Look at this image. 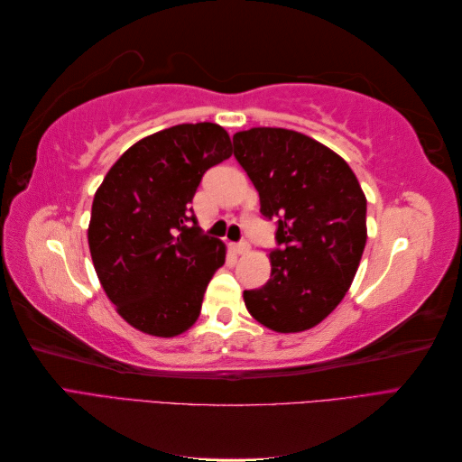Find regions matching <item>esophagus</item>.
Segmentation results:
<instances>
[{
    "label": "esophagus",
    "instance_id": "obj_1",
    "mask_svg": "<svg viewBox=\"0 0 462 462\" xmlns=\"http://www.w3.org/2000/svg\"><path fill=\"white\" fill-rule=\"evenodd\" d=\"M233 250H235L236 254H248L250 253V245L248 243H239V245L233 246Z\"/></svg>",
    "mask_w": 462,
    "mask_h": 462
}]
</instances>
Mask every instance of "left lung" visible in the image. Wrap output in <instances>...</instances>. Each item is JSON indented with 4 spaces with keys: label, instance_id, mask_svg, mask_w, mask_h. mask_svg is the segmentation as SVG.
Returning a JSON list of instances; mask_svg holds the SVG:
<instances>
[{
    "label": "left lung",
    "instance_id": "1",
    "mask_svg": "<svg viewBox=\"0 0 462 462\" xmlns=\"http://www.w3.org/2000/svg\"><path fill=\"white\" fill-rule=\"evenodd\" d=\"M235 158L277 219L272 275L245 291L256 321L299 333L326 319L346 295L366 246V197L348 163L314 138L277 127L233 136Z\"/></svg>",
    "mask_w": 462,
    "mask_h": 462
}]
</instances>
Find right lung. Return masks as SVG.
Returning <instances> with one entry per match:
<instances>
[{"mask_svg":"<svg viewBox=\"0 0 462 462\" xmlns=\"http://www.w3.org/2000/svg\"><path fill=\"white\" fill-rule=\"evenodd\" d=\"M233 153L216 123H183L144 136L97 187L88 246L117 314L153 337H177L200 316L226 245L200 233L190 202L202 175Z\"/></svg>","mask_w":462,"mask_h":462,"instance_id":"right-lung-1","label":"right lung"}]
</instances>
